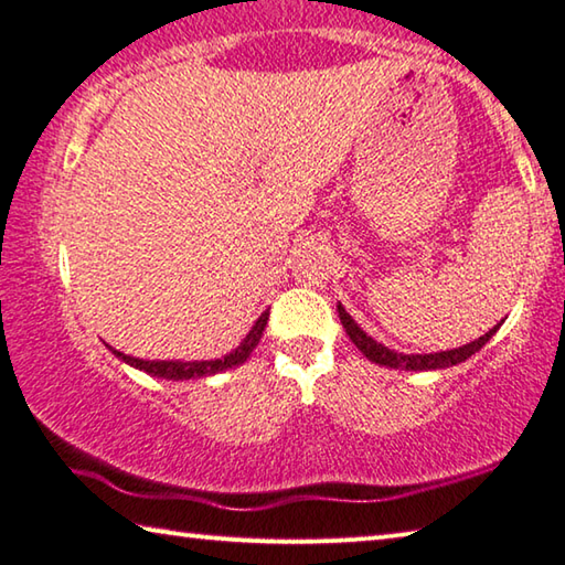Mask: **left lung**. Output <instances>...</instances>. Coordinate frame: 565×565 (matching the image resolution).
I'll return each mask as SVG.
<instances>
[{
  "label": "left lung",
  "instance_id": "8db88e82",
  "mask_svg": "<svg viewBox=\"0 0 565 565\" xmlns=\"http://www.w3.org/2000/svg\"><path fill=\"white\" fill-rule=\"evenodd\" d=\"M339 319L343 323V329H347L349 339L356 343V349L366 356L369 361L379 363V366H391V369H406V371H431V369H446V366H456V363L466 361L468 356H473L476 351H481L486 347V341H489L499 327H493L489 333H483L481 339H476L471 343H466V347H458L451 351H441V353H396L386 349L384 343H376L371 337H366L359 329V323L353 321L347 309L339 303Z\"/></svg>",
  "mask_w": 565,
  "mask_h": 565
}]
</instances>
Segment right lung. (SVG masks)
<instances>
[{"label": "right lung", "mask_w": 565, "mask_h": 565, "mask_svg": "<svg viewBox=\"0 0 565 565\" xmlns=\"http://www.w3.org/2000/svg\"><path fill=\"white\" fill-rule=\"evenodd\" d=\"M266 321H269V311H264L259 321L254 323V329L248 331V337L238 343V349H234L232 353H226L224 359H214V361H145V359H134L127 356V353H121L117 349H111V353L121 361H127L129 366L139 369V371H147L151 376H159V379H169V381H186V379H199V376H212L218 374V371L224 369H234L238 363H244L248 356H252V351L256 349V343H259L262 333L266 329Z\"/></svg>", "instance_id": "add662e5"}]
</instances>
